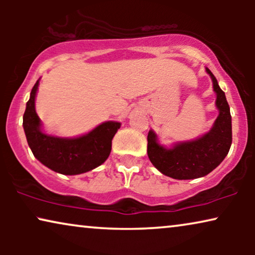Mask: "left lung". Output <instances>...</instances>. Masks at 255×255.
I'll use <instances>...</instances> for the list:
<instances>
[{
    "label": "left lung",
    "instance_id": "1",
    "mask_svg": "<svg viewBox=\"0 0 255 255\" xmlns=\"http://www.w3.org/2000/svg\"><path fill=\"white\" fill-rule=\"evenodd\" d=\"M216 93L218 117L207 133L193 140L179 141L170 147L161 145L158 135L149 130L147 135V155L153 166L163 175L176 180H193L212 172L228 155L232 144V123L225 93L219 87L209 68Z\"/></svg>",
    "mask_w": 255,
    "mask_h": 255
}]
</instances>
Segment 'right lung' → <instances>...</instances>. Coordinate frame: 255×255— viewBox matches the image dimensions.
<instances>
[{"mask_svg": "<svg viewBox=\"0 0 255 255\" xmlns=\"http://www.w3.org/2000/svg\"><path fill=\"white\" fill-rule=\"evenodd\" d=\"M38 86L39 80L31 90L23 116L24 132L34 158L64 175H78L102 165L110 154L111 141L121 128L120 122H104L88 133L74 138L47 134L34 107Z\"/></svg>", "mask_w": 255, "mask_h": 255, "instance_id": "1", "label": "right lung"}]
</instances>
